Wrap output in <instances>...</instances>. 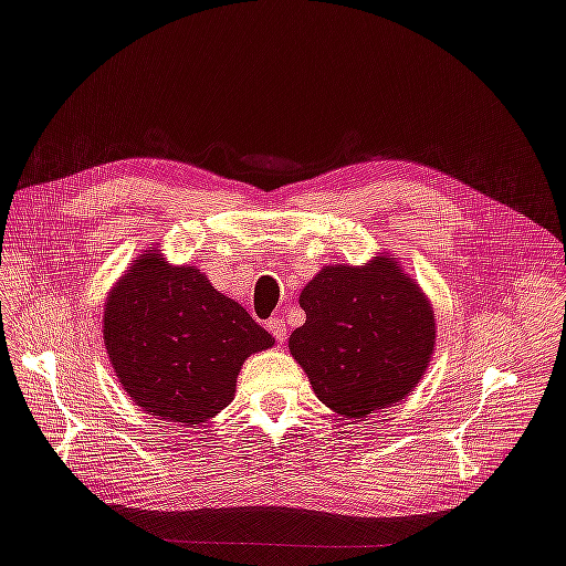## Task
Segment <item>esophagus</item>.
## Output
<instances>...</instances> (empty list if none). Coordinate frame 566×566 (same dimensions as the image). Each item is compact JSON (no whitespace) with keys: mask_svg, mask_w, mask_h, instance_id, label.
Returning a JSON list of instances; mask_svg holds the SVG:
<instances>
[{"mask_svg":"<svg viewBox=\"0 0 566 566\" xmlns=\"http://www.w3.org/2000/svg\"><path fill=\"white\" fill-rule=\"evenodd\" d=\"M265 328L270 331V335H273V337H275L280 344L286 339V324H284V318H277V316L268 318Z\"/></svg>","mask_w":566,"mask_h":566,"instance_id":"1","label":"esophagus"}]
</instances>
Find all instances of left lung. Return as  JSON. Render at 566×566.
<instances>
[{"instance_id":"1","label":"left lung","mask_w":566,"mask_h":566,"mask_svg":"<svg viewBox=\"0 0 566 566\" xmlns=\"http://www.w3.org/2000/svg\"><path fill=\"white\" fill-rule=\"evenodd\" d=\"M307 318L289 337L322 400L344 419L405 400L434 347V316L398 261L326 265L301 293Z\"/></svg>"}]
</instances>
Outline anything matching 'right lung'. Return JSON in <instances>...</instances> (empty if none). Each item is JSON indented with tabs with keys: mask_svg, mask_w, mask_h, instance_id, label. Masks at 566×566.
<instances>
[{
	"mask_svg": "<svg viewBox=\"0 0 566 566\" xmlns=\"http://www.w3.org/2000/svg\"><path fill=\"white\" fill-rule=\"evenodd\" d=\"M104 342L113 370L143 411L199 426L231 405L240 365L275 339L193 265L138 256L111 291Z\"/></svg>",
	"mask_w": 566,
	"mask_h": 566,
	"instance_id": "1",
	"label": "right lung"
}]
</instances>
